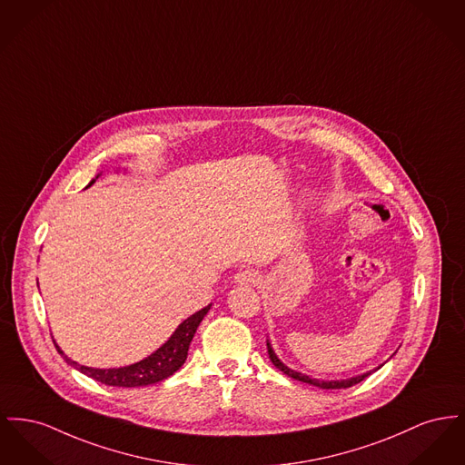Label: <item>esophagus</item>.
<instances>
[{"label":"esophagus","mask_w":465,"mask_h":465,"mask_svg":"<svg viewBox=\"0 0 465 465\" xmlns=\"http://www.w3.org/2000/svg\"><path fill=\"white\" fill-rule=\"evenodd\" d=\"M235 281L239 284H258L260 275H258L256 271H252V269H246V271H241V272L235 275Z\"/></svg>","instance_id":"34e87169"}]
</instances>
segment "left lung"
Returning a JSON list of instances; mask_svg holds the SVG:
<instances>
[{"label": "left lung", "mask_w": 465, "mask_h": 465, "mask_svg": "<svg viewBox=\"0 0 465 465\" xmlns=\"http://www.w3.org/2000/svg\"><path fill=\"white\" fill-rule=\"evenodd\" d=\"M267 351H269V358H271V361H272L273 365L281 371V372H284L286 376H290L292 380H297V381L307 382V384H312V386H318V388H323V390H337V388H350V386H353V384H358L360 381H363L371 372H367V374H361V376H356V378H351V380H344V381H320V380H314V378H309V376H305V374H301V372H295V371H292V369H288L277 356L272 351V348H271V344L267 342Z\"/></svg>", "instance_id": "left-lung-1"}]
</instances>
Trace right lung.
Wrapping results in <instances>:
<instances>
[{
  "instance_id": "right-lung-1",
  "label": "right lung",
  "mask_w": 465,
  "mask_h": 465,
  "mask_svg": "<svg viewBox=\"0 0 465 465\" xmlns=\"http://www.w3.org/2000/svg\"><path fill=\"white\" fill-rule=\"evenodd\" d=\"M209 309H211V305L194 312L193 316H190L188 320H184L179 325L175 333L164 342L156 353L147 356L145 360H142L138 363L128 365V367L91 369V367H85V365H79L77 361L64 356V353L57 346H55V350L72 367H75L85 376L93 378L94 381L104 382V384H109V386H123V388L154 384V382L163 381L166 378H170L173 372H177L183 367V363L188 358V350H190V344H192L193 335H194L196 328H198L200 322L203 320V316L207 314Z\"/></svg>"
}]
</instances>
